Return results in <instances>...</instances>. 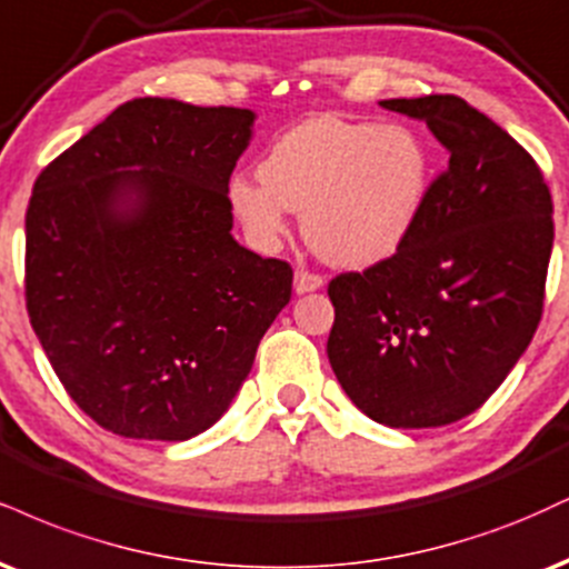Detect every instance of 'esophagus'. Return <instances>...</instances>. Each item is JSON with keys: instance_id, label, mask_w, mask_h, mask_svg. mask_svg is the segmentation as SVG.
I'll return each instance as SVG.
<instances>
[{"instance_id": "1", "label": "esophagus", "mask_w": 569, "mask_h": 569, "mask_svg": "<svg viewBox=\"0 0 569 569\" xmlns=\"http://www.w3.org/2000/svg\"><path fill=\"white\" fill-rule=\"evenodd\" d=\"M320 286H323V276H318V272L305 270V267H299L297 276H293V291H297V293L318 291Z\"/></svg>"}]
</instances>
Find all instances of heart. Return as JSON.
<instances>
[{"label":"heart","mask_w":569,"mask_h":569,"mask_svg":"<svg viewBox=\"0 0 569 569\" xmlns=\"http://www.w3.org/2000/svg\"><path fill=\"white\" fill-rule=\"evenodd\" d=\"M427 172V150L410 129L320 116L280 134L259 163V180H232L230 201L259 246L286 236L291 209L302 211L315 254L366 267L392 254L413 228Z\"/></svg>","instance_id":"b5f03b06"}]
</instances>
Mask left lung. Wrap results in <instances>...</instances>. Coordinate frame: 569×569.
Returning a JSON list of instances; mask_svg holds the SVG:
<instances>
[{
    "label": "left lung",
    "instance_id": "left-lung-1",
    "mask_svg": "<svg viewBox=\"0 0 569 569\" xmlns=\"http://www.w3.org/2000/svg\"><path fill=\"white\" fill-rule=\"evenodd\" d=\"M450 150L392 257L328 283V360L362 413L445 427L501 387L540 323L553 246L543 172L456 94L381 100Z\"/></svg>",
    "mask_w": 569,
    "mask_h": 569
}]
</instances>
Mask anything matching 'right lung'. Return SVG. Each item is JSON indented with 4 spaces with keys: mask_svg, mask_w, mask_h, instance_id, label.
<instances>
[{
    "mask_svg": "<svg viewBox=\"0 0 569 569\" xmlns=\"http://www.w3.org/2000/svg\"><path fill=\"white\" fill-rule=\"evenodd\" d=\"M254 113L137 98L47 163L26 211V310L60 385L132 440L209 429L289 305L293 270L232 241Z\"/></svg>",
    "mask_w": 569,
    "mask_h": 569,
    "instance_id": "obj_1",
    "label": "right lung"
}]
</instances>
